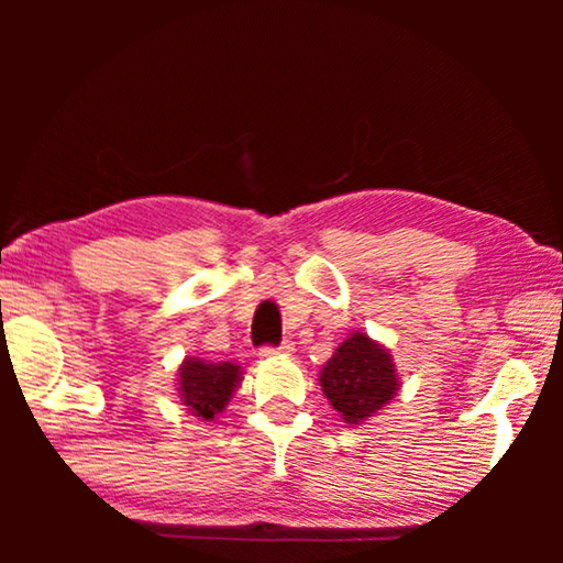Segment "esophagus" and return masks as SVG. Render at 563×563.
Listing matches in <instances>:
<instances>
[{"instance_id": "34e87169", "label": "esophagus", "mask_w": 563, "mask_h": 563, "mask_svg": "<svg viewBox=\"0 0 563 563\" xmlns=\"http://www.w3.org/2000/svg\"><path fill=\"white\" fill-rule=\"evenodd\" d=\"M290 352H292V342L285 340V342H280L278 347H273V345L261 347L258 355H261V357H275V355H290Z\"/></svg>"}]
</instances>
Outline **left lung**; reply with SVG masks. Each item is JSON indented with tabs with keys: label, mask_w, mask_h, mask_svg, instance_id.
<instances>
[{
	"label": "left lung",
	"mask_w": 563,
	"mask_h": 563,
	"mask_svg": "<svg viewBox=\"0 0 563 563\" xmlns=\"http://www.w3.org/2000/svg\"><path fill=\"white\" fill-rule=\"evenodd\" d=\"M320 387L347 424H362L397 395L399 383L393 355L365 332H352L322 367Z\"/></svg>",
	"instance_id": "left-lung-1"
}]
</instances>
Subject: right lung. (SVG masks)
Listing matches in <instances>:
<instances>
[{"instance_id":"right-lung-1","label":"right lung","mask_w":563,"mask_h":563,"mask_svg":"<svg viewBox=\"0 0 563 563\" xmlns=\"http://www.w3.org/2000/svg\"><path fill=\"white\" fill-rule=\"evenodd\" d=\"M241 367L233 362H206L198 357L184 360L178 367V397L194 417L211 422L231 402L238 383H241Z\"/></svg>"}]
</instances>
